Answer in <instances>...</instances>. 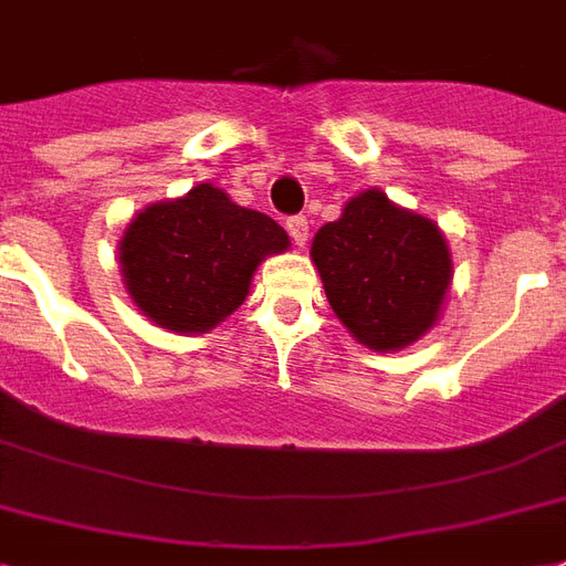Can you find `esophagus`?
I'll return each instance as SVG.
<instances>
[{
	"label": "esophagus",
	"instance_id": "34e87169",
	"mask_svg": "<svg viewBox=\"0 0 566 566\" xmlns=\"http://www.w3.org/2000/svg\"><path fill=\"white\" fill-rule=\"evenodd\" d=\"M287 231H291L293 243L296 245L308 243V219H305V216H291V219H287Z\"/></svg>",
	"mask_w": 566,
	"mask_h": 566
}]
</instances>
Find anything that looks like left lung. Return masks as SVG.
Instances as JSON below:
<instances>
[{
  "mask_svg": "<svg viewBox=\"0 0 566 566\" xmlns=\"http://www.w3.org/2000/svg\"><path fill=\"white\" fill-rule=\"evenodd\" d=\"M312 261L332 312L359 344L403 350L442 314L454 279L437 222L365 189L314 234Z\"/></svg>",
  "mask_w": 566,
  "mask_h": 566,
  "instance_id": "obj_1",
  "label": "left lung"
}]
</instances>
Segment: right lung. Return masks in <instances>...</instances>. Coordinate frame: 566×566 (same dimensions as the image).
<instances>
[{"label": "right lung", "mask_w": 566, "mask_h": 566, "mask_svg": "<svg viewBox=\"0 0 566 566\" xmlns=\"http://www.w3.org/2000/svg\"><path fill=\"white\" fill-rule=\"evenodd\" d=\"M291 245L266 213L234 205L213 184L157 201L129 222L118 243L129 300L168 332H207L237 312L252 275Z\"/></svg>", "instance_id": "right-lung-1"}]
</instances>
